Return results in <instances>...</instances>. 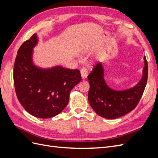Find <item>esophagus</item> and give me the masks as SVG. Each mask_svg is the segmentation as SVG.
Wrapping results in <instances>:
<instances>
[{
    "label": "esophagus",
    "instance_id": "1",
    "mask_svg": "<svg viewBox=\"0 0 158 158\" xmlns=\"http://www.w3.org/2000/svg\"><path fill=\"white\" fill-rule=\"evenodd\" d=\"M80 73H81V76H82V79H85L87 78V76L88 75V70L85 68H82V69L80 70Z\"/></svg>",
    "mask_w": 158,
    "mask_h": 158
}]
</instances>
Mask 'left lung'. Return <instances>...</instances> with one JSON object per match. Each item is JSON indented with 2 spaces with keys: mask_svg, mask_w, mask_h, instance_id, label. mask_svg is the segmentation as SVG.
Here are the masks:
<instances>
[{
  "mask_svg": "<svg viewBox=\"0 0 158 158\" xmlns=\"http://www.w3.org/2000/svg\"><path fill=\"white\" fill-rule=\"evenodd\" d=\"M144 66L142 77L135 86L125 90L109 88L104 79V68L99 63L88 76L89 105L98 115L106 118L121 117L135 109L144 93L148 80V63L144 56Z\"/></svg>",
  "mask_w": 158,
  "mask_h": 158,
  "instance_id": "left-lung-1",
  "label": "left lung"
}]
</instances>
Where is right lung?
Wrapping results in <instances>:
<instances>
[{"label": "right lung", "mask_w": 158, "mask_h": 158, "mask_svg": "<svg viewBox=\"0 0 158 158\" xmlns=\"http://www.w3.org/2000/svg\"><path fill=\"white\" fill-rule=\"evenodd\" d=\"M34 33L20 46L14 66V84L18 101L31 115L55 117L67 106L70 91L82 80L79 70L63 66L41 69L33 63Z\"/></svg>", "instance_id": "1"}]
</instances>
